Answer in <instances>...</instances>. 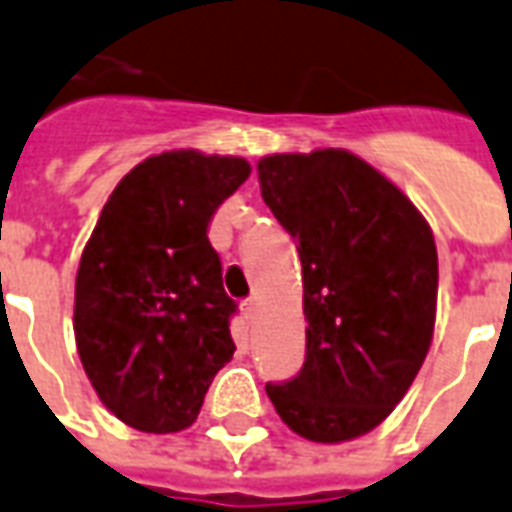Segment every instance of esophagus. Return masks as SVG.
<instances>
[{
    "mask_svg": "<svg viewBox=\"0 0 512 512\" xmlns=\"http://www.w3.org/2000/svg\"><path fill=\"white\" fill-rule=\"evenodd\" d=\"M256 312H259V301H256V299L243 301V315H245V320H248V323H253V320H256Z\"/></svg>",
    "mask_w": 512,
    "mask_h": 512,
    "instance_id": "esophagus-1",
    "label": "esophagus"
}]
</instances>
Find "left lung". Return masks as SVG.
<instances>
[{"instance_id": "8db88e82", "label": "left lung", "mask_w": 512, "mask_h": 512, "mask_svg": "<svg viewBox=\"0 0 512 512\" xmlns=\"http://www.w3.org/2000/svg\"><path fill=\"white\" fill-rule=\"evenodd\" d=\"M261 197L299 248L307 358L267 395L293 433L344 443L390 417L435 331L438 251L417 205L347 149L269 154Z\"/></svg>"}]
</instances>
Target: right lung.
Wrapping results in <instances>:
<instances>
[{
	"mask_svg": "<svg viewBox=\"0 0 512 512\" xmlns=\"http://www.w3.org/2000/svg\"><path fill=\"white\" fill-rule=\"evenodd\" d=\"M251 176L243 157L173 149L138 162L109 194L74 285L87 379L114 417L178 433L232 360L237 304L208 240L219 205Z\"/></svg>",
	"mask_w": 512,
	"mask_h": 512,
	"instance_id": "obj_1",
	"label": "right lung"
}]
</instances>
